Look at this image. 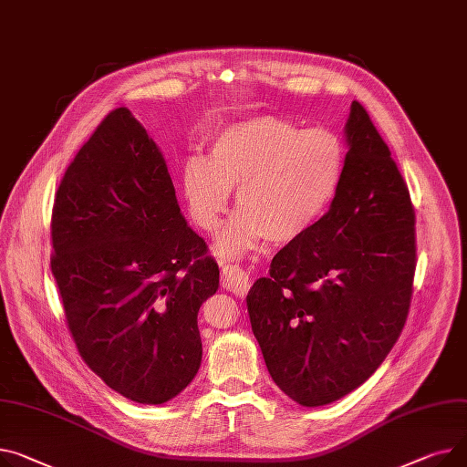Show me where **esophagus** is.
<instances>
[{"instance_id":"obj_1","label":"esophagus","mask_w":467,"mask_h":467,"mask_svg":"<svg viewBox=\"0 0 467 467\" xmlns=\"http://www.w3.org/2000/svg\"><path fill=\"white\" fill-rule=\"evenodd\" d=\"M222 284L227 291L234 295H244L247 289H250V275H247L242 268L238 266H225L222 270Z\"/></svg>"}]
</instances>
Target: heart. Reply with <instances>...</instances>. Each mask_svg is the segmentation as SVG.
Segmentation results:
<instances>
[{
    "instance_id": "heart-1",
    "label": "heart",
    "mask_w": 467,
    "mask_h": 467,
    "mask_svg": "<svg viewBox=\"0 0 467 467\" xmlns=\"http://www.w3.org/2000/svg\"><path fill=\"white\" fill-rule=\"evenodd\" d=\"M346 174V146L330 130H304L279 116H255L222 130L210 155L182 169V192L197 227L215 233L229 210L240 212L217 252L238 259L268 240L293 244L332 204Z\"/></svg>"
}]
</instances>
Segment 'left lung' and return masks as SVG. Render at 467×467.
Instances as JSON below:
<instances>
[{"instance_id":"8db88e82","label":"left lung","mask_w":467,"mask_h":467,"mask_svg":"<svg viewBox=\"0 0 467 467\" xmlns=\"http://www.w3.org/2000/svg\"><path fill=\"white\" fill-rule=\"evenodd\" d=\"M346 174L321 220L275 254L247 293L274 383L306 408L360 387L406 325L417 266L415 210L366 109L346 123Z\"/></svg>"}]
</instances>
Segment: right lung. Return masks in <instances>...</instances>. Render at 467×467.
<instances>
[{
  "label": "right lung",
  "mask_w": 467,
  "mask_h": 467,
  "mask_svg": "<svg viewBox=\"0 0 467 467\" xmlns=\"http://www.w3.org/2000/svg\"><path fill=\"white\" fill-rule=\"evenodd\" d=\"M52 275L75 346L112 390L172 400L197 376V316L220 287L180 212L163 155L133 114L105 116L56 192Z\"/></svg>",
  "instance_id": "obj_1"
}]
</instances>
